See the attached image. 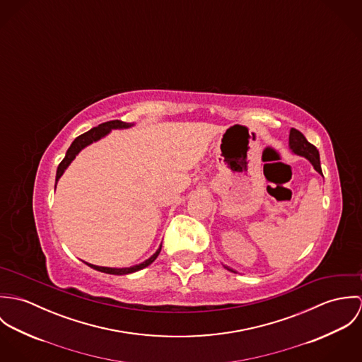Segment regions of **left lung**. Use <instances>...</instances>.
Returning <instances> with one entry per match:
<instances>
[{"label": "left lung", "instance_id": "8db88e82", "mask_svg": "<svg viewBox=\"0 0 362 362\" xmlns=\"http://www.w3.org/2000/svg\"><path fill=\"white\" fill-rule=\"evenodd\" d=\"M288 146H290V149H291V152H293L294 155L303 156V157H305L307 160H310V163L313 165V168H315L320 175H323V174H322V168H320V158H319L317 149L307 141V138H305L300 131H297V129H294V128L290 129ZM224 267H226L227 270H230V272L237 273L235 270L230 269L228 266H224Z\"/></svg>", "mask_w": 362, "mask_h": 362}]
</instances>
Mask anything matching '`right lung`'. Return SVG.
Wrapping results in <instances>:
<instances>
[{"label":"right lung","mask_w":362,"mask_h":362,"mask_svg":"<svg viewBox=\"0 0 362 362\" xmlns=\"http://www.w3.org/2000/svg\"><path fill=\"white\" fill-rule=\"evenodd\" d=\"M134 127V124H129V122H122V121H118V119H114V121H108V122H104L100 124L99 127L96 128H92L90 131L82 134L81 136H78L69 146V149L66 151V155L64 157V160L59 163L58 168H57V175H55V187H57V182L58 180L61 178V175L64 174V171L68 168V165L72 163V160L78 156V153L85 149L86 146L92 145L93 142H98L100 141L102 138H104L105 135H108L111 132V129H127V128H131ZM161 251V245L158 247V250L156 251L155 254L149 259H146L145 262L139 263V264H135V266H131V267H103V266H96V264H92V263H86L88 266H90L92 269L95 270H99V272H103L107 274H117V276H122V274H129V273H134V272H138L146 266H149L151 263L155 262L156 258L158 257Z\"/></svg>","instance_id":"obj_1"}]
</instances>
